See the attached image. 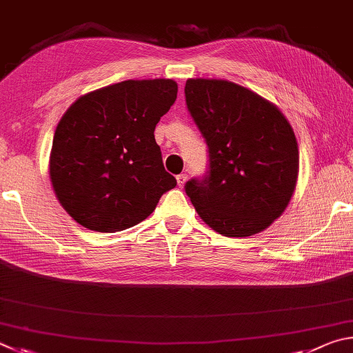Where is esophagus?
<instances>
[{
  "label": "esophagus",
  "instance_id": "1",
  "mask_svg": "<svg viewBox=\"0 0 353 353\" xmlns=\"http://www.w3.org/2000/svg\"><path fill=\"white\" fill-rule=\"evenodd\" d=\"M186 181H188L186 173H181V175L176 176V183H178V186H180V188H183L184 183H186Z\"/></svg>",
  "mask_w": 353,
  "mask_h": 353
}]
</instances>
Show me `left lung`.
<instances>
[{"instance_id": "obj_1", "label": "left lung", "mask_w": 353, "mask_h": 353, "mask_svg": "<svg viewBox=\"0 0 353 353\" xmlns=\"http://www.w3.org/2000/svg\"><path fill=\"white\" fill-rule=\"evenodd\" d=\"M184 92L209 147V175L184 186L195 211L226 237L267 230L287 209L298 181V141L287 117L230 80L189 79Z\"/></svg>"}]
</instances>
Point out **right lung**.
<instances>
[{
    "mask_svg": "<svg viewBox=\"0 0 353 353\" xmlns=\"http://www.w3.org/2000/svg\"><path fill=\"white\" fill-rule=\"evenodd\" d=\"M176 92L172 79L123 80L80 96L61 116L49 178L79 225L123 231L145 220L176 186L153 134Z\"/></svg>",
    "mask_w": 353,
    "mask_h": 353,
    "instance_id": "right-lung-1",
    "label": "right lung"
}]
</instances>
